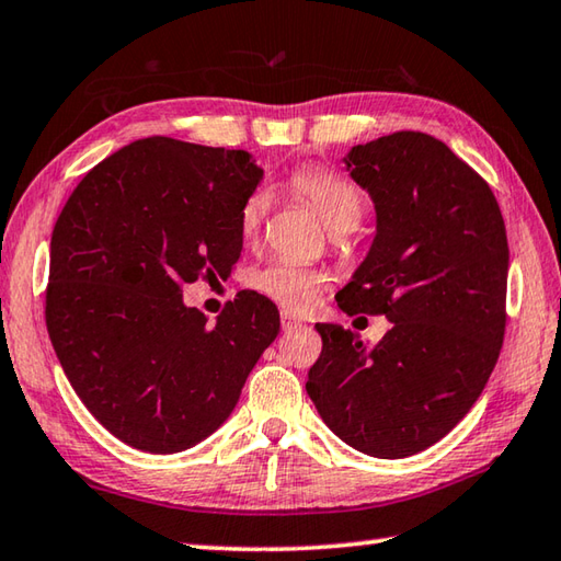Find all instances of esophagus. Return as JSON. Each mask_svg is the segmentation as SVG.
I'll return each instance as SVG.
<instances>
[{"mask_svg": "<svg viewBox=\"0 0 561 561\" xmlns=\"http://www.w3.org/2000/svg\"><path fill=\"white\" fill-rule=\"evenodd\" d=\"M279 321H282V331H294V328H299L301 325V321L296 316H291L289 311H282V316H279Z\"/></svg>", "mask_w": 561, "mask_h": 561, "instance_id": "1", "label": "esophagus"}]
</instances>
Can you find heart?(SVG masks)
Returning <instances> with one entry per match:
<instances>
[{
	"instance_id": "heart-1",
	"label": "heart",
	"mask_w": 561,
	"mask_h": 561,
	"mask_svg": "<svg viewBox=\"0 0 561 561\" xmlns=\"http://www.w3.org/2000/svg\"><path fill=\"white\" fill-rule=\"evenodd\" d=\"M289 184L301 199L309 202L321 214L333 233H347V230L359 226L362 214H365V196H362L359 186L343 178V174L309 164V168L294 170ZM270 202L272 196L267 190H255L248 196L243 208H240V230H243L245 238L257 236L270 211ZM250 282L260 294L270 296L284 309L306 311L318 301L328 277L323 270L301 265V262L272 260L270 265L252 274Z\"/></svg>"
}]
</instances>
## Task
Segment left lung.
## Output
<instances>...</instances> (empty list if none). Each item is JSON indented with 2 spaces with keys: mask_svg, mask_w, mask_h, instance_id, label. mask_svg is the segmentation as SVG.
<instances>
[{
  "mask_svg": "<svg viewBox=\"0 0 561 561\" xmlns=\"http://www.w3.org/2000/svg\"><path fill=\"white\" fill-rule=\"evenodd\" d=\"M377 233L337 306L391 321L377 345L316 323L306 391L323 423L369 457L401 459L453 431L484 391L506 331L508 240L489 184L419 130L350 148Z\"/></svg>",
  "mask_w": 561,
  "mask_h": 561,
  "instance_id": "obj_1",
  "label": "left lung"
}]
</instances>
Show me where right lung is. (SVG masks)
Instances as JSON below:
<instances>
[{
	"mask_svg": "<svg viewBox=\"0 0 561 561\" xmlns=\"http://www.w3.org/2000/svg\"><path fill=\"white\" fill-rule=\"evenodd\" d=\"M262 174L245 150L162 136L84 174L50 238L46 325L77 397L108 433L172 455L218 431L279 333V311L238 294L216 323L182 284L230 274L240 208Z\"/></svg>",
	"mask_w": 561,
	"mask_h": 561,
	"instance_id": "1",
	"label": "right lung"
}]
</instances>
